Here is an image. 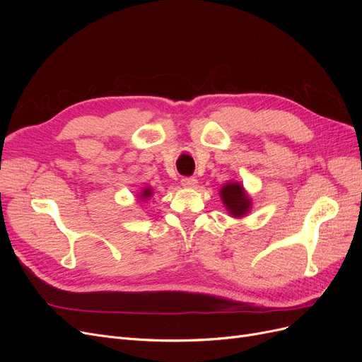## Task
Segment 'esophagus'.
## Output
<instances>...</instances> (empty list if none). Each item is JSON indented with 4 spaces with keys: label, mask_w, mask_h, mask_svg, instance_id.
I'll use <instances>...</instances> for the list:
<instances>
[{
    "label": "esophagus",
    "mask_w": 362,
    "mask_h": 362,
    "mask_svg": "<svg viewBox=\"0 0 362 362\" xmlns=\"http://www.w3.org/2000/svg\"><path fill=\"white\" fill-rule=\"evenodd\" d=\"M181 184L184 185V187L193 189V187H196V185H198V180H196L194 177H182Z\"/></svg>",
    "instance_id": "1"
}]
</instances>
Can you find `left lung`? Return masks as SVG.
<instances>
[{
	"label": "left lung",
	"mask_w": 362,
	"mask_h": 362,
	"mask_svg": "<svg viewBox=\"0 0 362 362\" xmlns=\"http://www.w3.org/2000/svg\"><path fill=\"white\" fill-rule=\"evenodd\" d=\"M221 198L234 217L245 216L250 208V199L238 182H229L221 190Z\"/></svg>",
	"instance_id": "left-lung-1"
}]
</instances>
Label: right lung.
<instances>
[{"label": "right lung", "instance_id": "1", "mask_svg": "<svg viewBox=\"0 0 362 362\" xmlns=\"http://www.w3.org/2000/svg\"><path fill=\"white\" fill-rule=\"evenodd\" d=\"M151 194H152L151 189H145L144 192H141V196H140V198H148V196H151Z\"/></svg>", "mask_w": 362, "mask_h": 362}]
</instances>
